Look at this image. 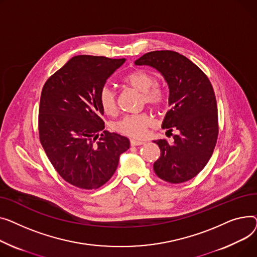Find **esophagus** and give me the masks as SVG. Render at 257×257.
<instances>
[{
    "instance_id": "obj_1",
    "label": "esophagus",
    "mask_w": 257,
    "mask_h": 257,
    "mask_svg": "<svg viewBox=\"0 0 257 257\" xmlns=\"http://www.w3.org/2000/svg\"><path fill=\"white\" fill-rule=\"evenodd\" d=\"M142 144H144V142L135 140V139H131V145L132 146H139V145H142Z\"/></svg>"
}]
</instances>
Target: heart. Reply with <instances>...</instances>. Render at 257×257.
I'll return each mask as SVG.
<instances>
[{
	"label": "heart",
	"mask_w": 257,
	"mask_h": 257,
	"mask_svg": "<svg viewBox=\"0 0 257 257\" xmlns=\"http://www.w3.org/2000/svg\"><path fill=\"white\" fill-rule=\"evenodd\" d=\"M155 75L145 70H134L127 73L122 82L137 90L143 97V102L156 109L162 108L167 100V92L159 84H156ZM99 102L103 112L108 115L117 113L116 94L110 87H103L99 93ZM154 123L153 116L148 113L127 115L115 124L116 131L133 138H143L146 130Z\"/></svg>",
	"instance_id": "b5f03b06"
}]
</instances>
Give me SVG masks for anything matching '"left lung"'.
<instances>
[{"instance_id":"8db88e82","label":"left lung","mask_w":257,"mask_h":257,"mask_svg":"<svg viewBox=\"0 0 257 257\" xmlns=\"http://www.w3.org/2000/svg\"><path fill=\"white\" fill-rule=\"evenodd\" d=\"M135 64L154 67L167 82L170 110L162 127L179 132L172 142L154 141L161 149L154 170L165 182L185 183L205 167L217 143L218 110L212 84L197 65L173 51L147 53Z\"/></svg>"}]
</instances>
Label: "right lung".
Returning a JSON list of instances; mask_svg holds the SVG:
<instances>
[{"mask_svg":"<svg viewBox=\"0 0 257 257\" xmlns=\"http://www.w3.org/2000/svg\"><path fill=\"white\" fill-rule=\"evenodd\" d=\"M125 59L80 55L45 82L39 105L41 145L56 171L70 185L92 190L115 173L130 140L103 131L99 93Z\"/></svg>","mask_w":257,"mask_h":257,"instance_id":"1","label":"right lung"}]
</instances>
